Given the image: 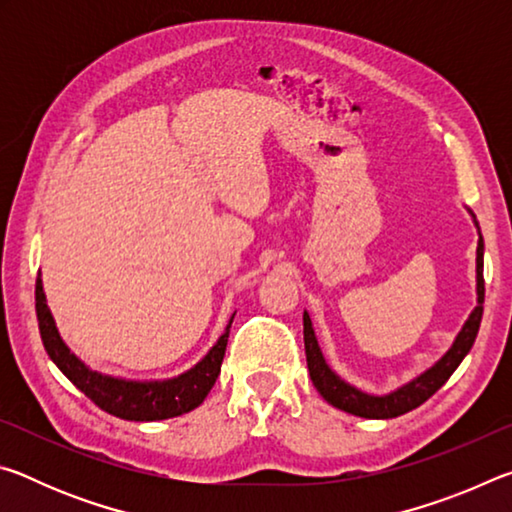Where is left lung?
Here are the masks:
<instances>
[{
	"label": "left lung",
	"mask_w": 512,
	"mask_h": 512,
	"mask_svg": "<svg viewBox=\"0 0 512 512\" xmlns=\"http://www.w3.org/2000/svg\"><path fill=\"white\" fill-rule=\"evenodd\" d=\"M472 214V212H470ZM474 219V214H472ZM476 223V219H474ZM479 228V223H476ZM483 296H485V287H483V237L479 232V246H476V307L470 314V318L465 320V325L461 332H458L456 341L452 343V348L447 350V354L438 363L422 372L420 377H415L409 384H404L397 391L388 393V395H368L359 391V388L350 386L348 381H343L336 372L327 366L323 359V352L318 348L314 327H311V318L305 311L302 316V325H305V354H307V368L311 381H314L316 391L325 397V402H329L336 409H341L345 413L359 415V418H370V420H388V418H397V415H404L413 409H418L420 404H424L429 397L438 391L445 381L452 377V372L461 366V361L465 359V354L472 350L476 334H479V325H481V316H483Z\"/></svg>",
	"instance_id": "1"
}]
</instances>
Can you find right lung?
Returning <instances> with one entry per match:
<instances>
[{"label":"right lung","mask_w":512,"mask_h":512,"mask_svg":"<svg viewBox=\"0 0 512 512\" xmlns=\"http://www.w3.org/2000/svg\"><path fill=\"white\" fill-rule=\"evenodd\" d=\"M36 314L42 343H45L49 359L56 363L60 372H63L81 393L88 395L101 411L115 415V418L121 420L135 422L176 418V415L189 413L196 409L198 404H203L221 372L225 345H228L230 336V325L232 318H235H230L221 339L214 343V348L207 352L192 370H187L183 375L173 379L133 381L110 377L103 375V372L92 370L67 348L65 341L60 339L54 316H51V311L47 307V298L45 291H42L40 277L36 280Z\"/></svg>","instance_id":"obj_1"}]
</instances>
